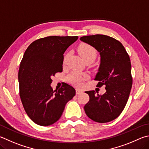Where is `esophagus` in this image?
I'll return each mask as SVG.
<instances>
[{
	"mask_svg": "<svg viewBox=\"0 0 149 149\" xmlns=\"http://www.w3.org/2000/svg\"><path fill=\"white\" fill-rule=\"evenodd\" d=\"M75 91H76V94L77 95H79V94H81L83 93V91L81 90L79 88H76L75 89Z\"/></svg>",
	"mask_w": 149,
	"mask_h": 149,
	"instance_id": "obj_1",
	"label": "esophagus"
}]
</instances>
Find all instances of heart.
I'll return each mask as SVG.
<instances>
[{
    "instance_id": "1",
    "label": "heart",
    "mask_w": 149,
    "mask_h": 149,
    "mask_svg": "<svg viewBox=\"0 0 149 149\" xmlns=\"http://www.w3.org/2000/svg\"><path fill=\"white\" fill-rule=\"evenodd\" d=\"M78 53L84 61L90 60L93 61L97 56V51L93 46L89 44H81L78 47ZM68 81L75 85H80L82 83V75L77 72H72L67 77Z\"/></svg>"
}]
</instances>
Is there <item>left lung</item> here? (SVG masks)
<instances>
[{"label":"left lung","instance_id":"left-lung-1","mask_svg":"<svg viewBox=\"0 0 149 149\" xmlns=\"http://www.w3.org/2000/svg\"><path fill=\"white\" fill-rule=\"evenodd\" d=\"M80 40L100 53V64L94 79L99 81L98 87L105 85L106 90L102 95L86 91L90 99L84 109L93 120L108 123L120 115L128 102L132 85L130 56L119 41L106 35L82 36Z\"/></svg>","mask_w":149,"mask_h":149}]
</instances>
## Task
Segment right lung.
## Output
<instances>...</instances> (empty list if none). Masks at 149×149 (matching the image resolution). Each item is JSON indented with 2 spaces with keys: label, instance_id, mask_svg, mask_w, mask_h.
<instances>
[{
  "label": "right lung",
  "instance_id": "add662e5",
  "mask_svg": "<svg viewBox=\"0 0 149 149\" xmlns=\"http://www.w3.org/2000/svg\"><path fill=\"white\" fill-rule=\"evenodd\" d=\"M77 36H47L35 40L26 49L18 74L19 95L26 114L37 124L49 126L61 118L67 102L75 95L65 83L53 91L51 77L63 72V54Z\"/></svg>",
  "mask_w": 149,
  "mask_h": 149
}]
</instances>
